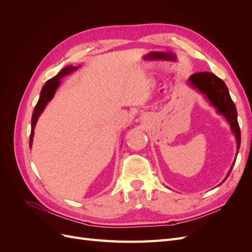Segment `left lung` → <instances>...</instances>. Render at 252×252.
<instances>
[{
  "label": "left lung",
  "mask_w": 252,
  "mask_h": 252,
  "mask_svg": "<svg viewBox=\"0 0 252 252\" xmlns=\"http://www.w3.org/2000/svg\"><path fill=\"white\" fill-rule=\"evenodd\" d=\"M189 82L203 93L210 103L218 108V111L227 119L238 141L239 150L241 145V130L238 122V112L224 81L211 72H197L189 78ZM230 172L231 170L228 175Z\"/></svg>",
  "instance_id": "1"
}]
</instances>
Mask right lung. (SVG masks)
Masks as SVG:
<instances>
[{"label": "right lung", "instance_id": "1", "mask_svg": "<svg viewBox=\"0 0 252 252\" xmlns=\"http://www.w3.org/2000/svg\"><path fill=\"white\" fill-rule=\"evenodd\" d=\"M77 69V67H72V66H68L66 68H63L56 77H53L52 79L48 80L46 82V84L43 86L42 90H41V94H40V98L37 101L33 113H32V131H30V139H29V145L32 146V136H33V131H34V126L36 124V121L39 119V116L42 113V111L44 110L45 106L47 105V103L51 100L56 94V90L58 88V86L60 85V80L64 78L66 74L72 72L73 70Z\"/></svg>", "mask_w": 252, "mask_h": 252}]
</instances>
